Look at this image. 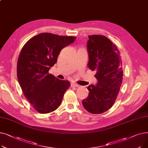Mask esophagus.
I'll list each match as a JSON object with an SVG mask.
<instances>
[{
    "mask_svg": "<svg viewBox=\"0 0 148 148\" xmlns=\"http://www.w3.org/2000/svg\"><path fill=\"white\" fill-rule=\"evenodd\" d=\"M71 87H75V88L79 87V85L78 84L74 83V82H73V83H71Z\"/></svg>",
    "mask_w": 148,
    "mask_h": 148,
    "instance_id": "esophagus-1",
    "label": "esophagus"
}]
</instances>
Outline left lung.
<instances>
[{
    "label": "left lung",
    "instance_id": "8db88e82",
    "mask_svg": "<svg viewBox=\"0 0 148 148\" xmlns=\"http://www.w3.org/2000/svg\"><path fill=\"white\" fill-rule=\"evenodd\" d=\"M88 68L96 71L97 84L87 88V98L82 101L83 107L93 114L103 113L113 106L118 97L123 78L120 53L116 46L107 37L88 36Z\"/></svg>",
    "mask_w": 148,
    "mask_h": 148
}]
</instances>
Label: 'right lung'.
Segmentation results:
<instances>
[{
  "label": "right lung",
  "mask_w": 148,
  "mask_h": 148,
  "mask_svg": "<svg viewBox=\"0 0 148 148\" xmlns=\"http://www.w3.org/2000/svg\"><path fill=\"white\" fill-rule=\"evenodd\" d=\"M75 38L42 33L23 47L17 61V78L23 94L39 113L57 109L70 87L68 80H59L49 71L57 62L60 51Z\"/></svg>",
  "instance_id": "add662e5"
}]
</instances>
